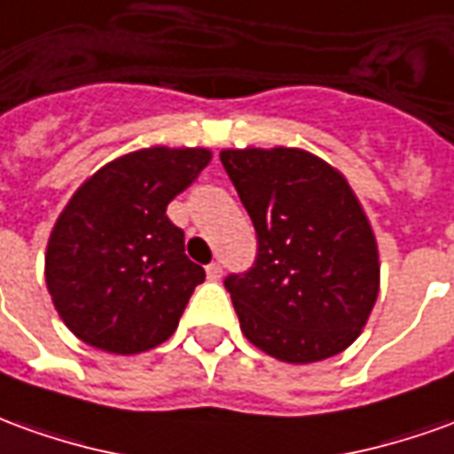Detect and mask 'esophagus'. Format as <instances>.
I'll use <instances>...</instances> for the list:
<instances>
[{"label": "esophagus", "instance_id": "1", "mask_svg": "<svg viewBox=\"0 0 454 454\" xmlns=\"http://www.w3.org/2000/svg\"><path fill=\"white\" fill-rule=\"evenodd\" d=\"M206 275H208V280H221V275H223L221 262H211V265L206 268Z\"/></svg>", "mask_w": 454, "mask_h": 454}]
</instances>
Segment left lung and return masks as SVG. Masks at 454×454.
<instances>
[{
    "label": "left lung",
    "mask_w": 454,
    "mask_h": 454,
    "mask_svg": "<svg viewBox=\"0 0 454 454\" xmlns=\"http://www.w3.org/2000/svg\"><path fill=\"white\" fill-rule=\"evenodd\" d=\"M221 164L258 233L253 268L228 275L250 344L287 364L334 356L379 297V248L347 179L294 147L223 150Z\"/></svg>",
    "instance_id": "obj_1"
}]
</instances>
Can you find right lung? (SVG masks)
I'll use <instances>...</instances> for the list:
<instances>
[{"label": "right lung", "instance_id": "right-lung-1", "mask_svg": "<svg viewBox=\"0 0 454 454\" xmlns=\"http://www.w3.org/2000/svg\"><path fill=\"white\" fill-rule=\"evenodd\" d=\"M211 152H129L73 194L51 231L46 285L75 337L110 354H139L172 337L206 272L184 253V231L167 218Z\"/></svg>", "mask_w": 454, "mask_h": 454}]
</instances>
